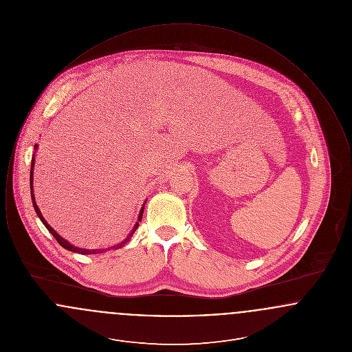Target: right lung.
<instances>
[{
  "label": "right lung",
  "mask_w": 352,
  "mask_h": 352,
  "mask_svg": "<svg viewBox=\"0 0 352 352\" xmlns=\"http://www.w3.org/2000/svg\"><path fill=\"white\" fill-rule=\"evenodd\" d=\"M36 146L38 145H34V149L36 151ZM34 161H35V158H32V168H30V192H32V201H33L34 210H35V212H36V215H38V218L41 219V221L45 224V227L49 230V232H50L55 239H56V241L63 247V248H66L68 251L75 252V253H80V254H96V253H102V252L107 251H115V250H118V248H121V247H124L128 241H129V239L132 237V234H134V231L138 228V221H141V219H142V214H144V207H141V211H140V215H138V221L134 224L133 230L131 231V234L126 236V239L124 240V241H121L120 244H116V245H112V247H109V248H102V250H84V248H79V247H75V245H72V244H69L67 240H65L62 236H59L58 232L51 227L50 224L45 220V218L42 217V212H41V210L38 208V206H36V203H35V198H34V186H33V173H34ZM142 206H145V204H142Z\"/></svg>",
  "instance_id": "obj_1"
}]
</instances>
